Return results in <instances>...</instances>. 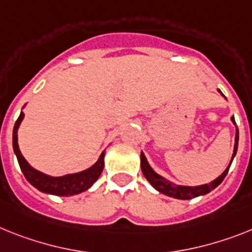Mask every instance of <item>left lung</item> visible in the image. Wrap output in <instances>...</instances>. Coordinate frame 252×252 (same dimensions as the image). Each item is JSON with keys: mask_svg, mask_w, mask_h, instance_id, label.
<instances>
[{"mask_svg": "<svg viewBox=\"0 0 252 252\" xmlns=\"http://www.w3.org/2000/svg\"><path fill=\"white\" fill-rule=\"evenodd\" d=\"M219 92H220V91H219ZM220 94L224 97V94H221V92ZM230 120H232L234 126H236L234 116H232ZM236 128H237V126H236ZM237 147H238V129H236V142H234L233 155H232V158H230L229 165H228L227 169L221 173V175H219L217 179H214V181L208 183V185L194 186V187H191V186L175 185V183L168 181V179H165L164 177H161V175H158V173H156L151 166H150V164L147 162V158H146L143 152H141V169H142V173L146 177V179L150 182V185L155 188V189H158V192L166 194V196H169V197L178 198V200H191V198L198 197V196H204V194L209 193V192L213 191L214 188H217L218 186L220 185L221 182H223V179L225 178V175L228 174L230 164H232L234 156H236V154H237Z\"/></svg>", "mask_w": 252, "mask_h": 252, "instance_id": "left-lung-1", "label": "left lung"}]
</instances>
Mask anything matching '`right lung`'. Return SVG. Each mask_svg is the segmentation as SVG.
<instances>
[{
  "instance_id": "right-lung-1",
  "label": "right lung",
  "mask_w": 252,
  "mask_h": 252,
  "mask_svg": "<svg viewBox=\"0 0 252 252\" xmlns=\"http://www.w3.org/2000/svg\"><path fill=\"white\" fill-rule=\"evenodd\" d=\"M23 119H24V113L22 111L12 130V147H14V152L18 158L23 174L33 187L44 193L56 194V196H73V194L87 191L98 179L105 165V161H103L105 151L101 154L98 160L91 168L86 169L83 172L66 174L63 177H51L29 165V162L22 155L18 145V129Z\"/></svg>"
}]
</instances>
